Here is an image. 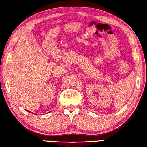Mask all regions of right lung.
<instances>
[{"mask_svg":"<svg viewBox=\"0 0 147 147\" xmlns=\"http://www.w3.org/2000/svg\"><path fill=\"white\" fill-rule=\"evenodd\" d=\"M29 112H30V111H29Z\"/></svg>","mask_w":147,"mask_h":147,"instance_id":"obj_1","label":"right lung"}]
</instances>
